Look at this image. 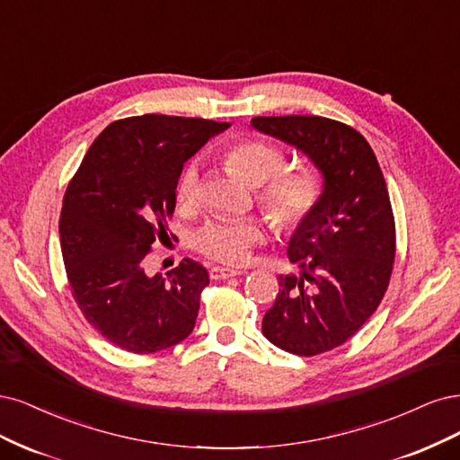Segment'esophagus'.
<instances>
[{
    "mask_svg": "<svg viewBox=\"0 0 460 460\" xmlns=\"http://www.w3.org/2000/svg\"><path fill=\"white\" fill-rule=\"evenodd\" d=\"M236 275H241L239 270H231V268H212L210 270V279H214V280L229 279V277H236Z\"/></svg>",
    "mask_w": 460,
    "mask_h": 460,
    "instance_id": "esophagus-1",
    "label": "esophagus"
}]
</instances>
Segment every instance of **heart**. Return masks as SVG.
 I'll list each match as a JSON object with an SVG mask.
<instances>
[{"label":"heart","mask_w":460,"mask_h":460,"mask_svg":"<svg viewBox=\"0 0 460 460\" xmlns=\"http://www.w3.org/2000/svg\"><path fill=\"white\" fill-rule=\"evenodd\" d=\"M227 164L239 170L250 183L260 185L258 206L277 231H294L314 216L323 199L321 173L307 164L287 166L280 146L263 139H239L224 149ZM200 200V170L197 162L183 170L177 183V204L192 208ZM256 219H216L197 234V250L219 263H243L250 248L261 241Z\"/></svg>","instance_id":"heart-1"}]
</instances>
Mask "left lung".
Masks as SVG:
<instances>
[{"mask_svg":"<svg viewBox=\"0 0 460 460\" xmlns=\"http://www.w3.org/2000/svg\"><path fill=\"white\" fill-rule=\"evenodd\" d=\"M252 126L305 153L323 172V199L288 243L302 275H280L261 332L302 358L358 332L388 290L395 219L378 160L348 124L323 116H256Z\"/></svg>","mask_w":460,"mask_h":460,"instance_id":"8db88e82","label":"left lung"}]
</instances>
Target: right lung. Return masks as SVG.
<instances>
[{
  "label": "right lung",
  "mask_w": 460,
  "mask_h": 460,
  "mask_svg": "<svg viewBox=\"0 0 460 460\" xmlns=\"http://www.w3.org/2000/svg\"><path fill=\"white\" fill-rule=\"evenodd\" d=\"M227 122L166 114L109 124L70 180L58 234L74 302L111 344L155 353L195 327L208 271L183 258L164 277L145 260L168 239L185 160Z\"/></svg>",
  "instance_id": "obj_1"
}]
</instances>
